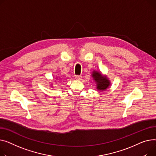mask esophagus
Instances as JSON below:
<instances>
[{
    "mask_svg": "<svg viewBox=\"0 0 156 156\" xmlns=\"http://www.w3.org/2000/svg\"><path fill=\"white\" fill-rule=\"evenodd\" d=\"M75 78H76V80H80L81 78H82V76H76L75 77Z\"/></svg>",
    "mask_w": 156,
    "mask_h": 156,
    "instance_id": "34e87169",
    "label": "esophagus"
}]
</instances>
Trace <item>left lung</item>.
<instances>
[{
  "label": "left lung",
  "mask_w": 156,
  "mask_h": 156,
  "mask_svg": "<svg viewBox=\"0 0 156 156\" xmlns=\"http://www.w3.org/2000/svg\"><path fill=\"white\" fill-rule=\"evenodd\" d=\"M93 77L96 83V87L99 90H105L110 85L109 80L106 76H103L98 72H93Z\"/></svg>",
  "instance_id": "1"
}]
</instances>
